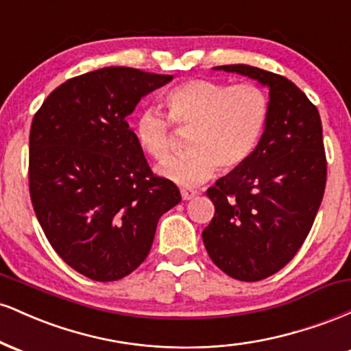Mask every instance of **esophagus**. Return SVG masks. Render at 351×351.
<instances>
[{
    "mask_svg": "<svg viewBox=\"0 0 351 351\" xmlns=\"http://www.w3.org/2000/svg\"><path fill=\"white\" fill-rule=\"evenodd\" d=\"M180 193H181V198H183L184 201L195 198V196L198 195V191H195V189H191V188H181Z\"/></svg>",
    "mask_w": 351,
    "mask_h": 351,
    "instance_id": "1",
    "label": "esophagus"
}]
</instances>
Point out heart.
<instances>
[{
	"instance_id": "1",
	"label": "heart",
	"mask_w": 351,
	"mask_h": 351,
	"mask_svg": "<svg viewBox=\"0 0 351 351\" xmlns=\"http://www.w3.org/2000/svg\"><path fill=\"white\" fill-rule=\"evenodd\" d=\"M168 119L178 128H191L188 153L171 156L156 173L180 186H195L217 170L231 171L247 162L267 122V95L259 86H234L209 79H191L173 87L165 97ZM156 108H145L135 119L140 148L156 160L171 152V125Z\"/></svg>"
}]
</instances>
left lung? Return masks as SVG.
<instances>
[{"label":"left lung","instance_id":"1","mask_svg":"<svg viewBox=\"0 0 351 351\" xmlns=\"http://www.w3.org/2000/svg\"><path fill=\"white\" fill-rule=\"evenodd\" d=\"M234 72L269 88V114L256 150L206 191L216 211L203 231L211 261L229 277L256 282L292 261L312 229L327 183L317 107L295 84L259 67Z\"/></svg>","mask_w":351,"mask_h":351}]
</instances>
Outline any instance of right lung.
<instances>
[{"instance_id":"right-lung-1","label":"right lung","mask_w":351,"mask_h":351,"mask_svg":"<svg viewBox=\"0 0 351 351\" xmlns=\"http://www.w3.org/2000/svg\"><path fill=\"white\" fill-rule=\"evenodd\" d=\"M173 75L104 67L44 100L29 134V193L44 234L74 271L110 282L150 252L162 215L181 201L155 176L127 117Z\"/></svg>"}]
</instances>
